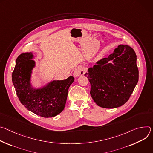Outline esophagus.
<instances>
[{
    "label": "esophagus",
    "mask_w": 153,
    "mask_h": 153,
    "mask_svg": "<svg viewBox=\"0 0 153 153\" xmlns=\"http://www.w3.org/2000/svg\"><path fill=\"white\" fill-rule=\"evenodd\" d=\"M86 72V69L83 67H79L74 71V77H77L80 75H83Z\"/></svg>",
    "instance_id": "1"
}]
</instances>
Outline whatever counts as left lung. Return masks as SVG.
<instances>
[{
    "label": "left lung",
    "mask_w": 153,
    "mask_h": 153,
    "mask_svg": "<svg viewBox=\"0 0 153 153\" xmlns=\"http://www.w3.org/2000/svg\"><path fill=\"white\" fill-rule=\"evenodd\" d=\"M137 56L128 45H119L108 58L89 67L86 76L91 95L104 108H116L126 103L139 80Z\"/></svg>",
    "instance_id": "left-lung-1"
}]
</instances>
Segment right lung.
<instances>
[{"instance_id":"right-lung-1","label":"right lung","mask_w":153,"mask_h":153,"mask_svg":"<svg viewBox=\"0 0 153 153\" xmlns=\"http://www.w3.org/2000/svg\"><path fill=\"white\" fill-rule=\"evenodd\" d=\"M33 53H25L16 59L12 81L21 103L30 111L42 117H55L64 109L68 90L74 81L70 76L64 80H53L36 89L31 84L35 67Z\"/></svg>"}]
</instances>
